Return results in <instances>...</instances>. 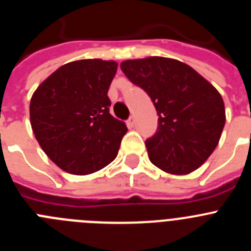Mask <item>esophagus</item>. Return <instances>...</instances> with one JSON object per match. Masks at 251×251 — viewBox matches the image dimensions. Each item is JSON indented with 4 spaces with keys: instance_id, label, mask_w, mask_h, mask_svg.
Masks as SVG:
<instances>
[{
    "instance_id": "1",
    "label": "esophagus",
    "mask_w": 251,
    "mask_h": 251,
    "mask_svg": "<svg viewBox=\"0 0 251 251\" xmlns=\"http://www.w3.org/2000/svg\"><path fill=\"white\" fill-rule=\"evenodd\" d=\"M134 122H136V121H134V117H133V115H132V117H129V118L127 119V122H126V123H127V127L128 128L134 127Z\"/></svg>"
}]
</instances>
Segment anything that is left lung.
Instances as JSON below:
<instances>
[{
  "label": "left lung",
  "mask_w": 251,
  "mask_h": 251,
  "mask_svg": "<svg viewBox=\"0 0 251 251\" xmlns=\"http://www.w3.org/2000/svg\"><path fill=\"white\" fill-rule=\"evenodd\" d=\"M121 69L156 106L158 127L146 141L151 162L172 175L200 167L216 148L225 126L220 93L191 66L175 59L127 60Z\"/></svg>",
  "instance_id": "left-lung-1"
}]
</instances>
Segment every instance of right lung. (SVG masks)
<instances>
[{"mask_svg": "<svg viewBox=\"0 0 251 251\" xmlns=\"http://www.w3.org/2000/svg\"><path fill=\"white\" fill-rule=\"evenodd\" d=\"M115 61L77 60L43 81L30 103V121L39 145L61 170L89 175L118 154L126 123L109 113L108 90Z\"/></svg>", "mask_w": 251, "mask_h": 251, "instance_id": "obj_1", "label": "right lung"}]
</instances>
